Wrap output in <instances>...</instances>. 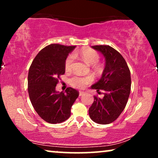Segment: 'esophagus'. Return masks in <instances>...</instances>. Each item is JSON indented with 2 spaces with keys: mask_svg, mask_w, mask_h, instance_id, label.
<instances>
[{
  "mask_svg": "<svg viewBox=\"0 0 158 158\" xmlns=\"http://www.w3.org/2000/svg\"><path fill=\"white\" fill-rule=\"evenodd\" d=\"M83 94H84V92H83V91H79V96H82Z\"/></svg>",
  "mask_w": 158,
  "mask_h": 158,
  "instance_id": "34e87169",
  "label": "esophagus"
}]
</instances>
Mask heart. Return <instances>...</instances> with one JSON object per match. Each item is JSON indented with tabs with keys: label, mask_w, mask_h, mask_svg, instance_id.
<instances>
[{
	"label": "heart",
	"mask_w": 158,
	"mask_h": 158,
	"mask_svg": "<svg viewBox=\"0 0 158 158\" xmlns=\"http://www.w3.org/2000/svg\"><path fill=\"white\" fill-rule=\"evenodd\" d=\"M80 55L84 60V61L89 64H94L100 60V56L98 53L94 49L90 48H85L82 49L80 52ZM75 58V54H70L67 57L64 61V69L66 71L70 70L72 68V64ZM92 75H87V76H80V75H74L70 79V84L73 87L80 88H84L86 85L91 83L93 81Z\"/></svg>",
	"instance_id": "1"
}]
</instances>
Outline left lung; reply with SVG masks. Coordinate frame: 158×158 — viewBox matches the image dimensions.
Here are the masks:
<instances>
[{
    "label": "left lung",
    "instance_id": "obj_1",
    "mask_svg": "<svg viewBox=\"0 0 158 158\" xmlns=\"http://www.w3.org/2000/svg\"><path fill=\"white\" fill-rule=\"evenodd\" d=\"M103 54L106 65L101 78L91 86L100 94L103 90V97L94 96L90 107L89 116L94 122L108 124L113 122L124 111L131 90L130 70L124 58L113 47L109 45L92 46Z\"/></svg>",
    "mask_w": 158,
    "mask_h": 158
}]
</instances>
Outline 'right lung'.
<instances>
[{
    "mask_svg": "<svg viewBox=\"0 0 158 158\" xmlns=\"http://www.w3.org/2000/svg\"><path fill=\"white\" fill-rule=\"evenodd\" d=\"M75 46L51 44L37 54L29 68L28 92L38 115L50 124H58L70 117L71 107L79 92L68 88L58 93L55 88L65 73L64 61Z\"/></svg>",
    "mask_w": 158,
    "mask_h": 158,
    "instance_id": "add662e5",
    "label": "right lung"
}]
</instances>
